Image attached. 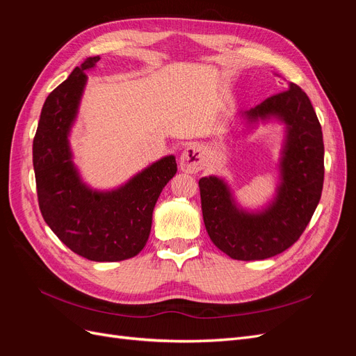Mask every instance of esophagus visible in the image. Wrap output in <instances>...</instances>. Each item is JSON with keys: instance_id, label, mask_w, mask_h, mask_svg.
<instances>
[{"instance_id": "34e87169", "label": "esophagus", "mask_w": 356, "mask_h": 356, "mask_svg": "<svg viewBox=\"0 0 356 356\" xmlns=\"http://www.w3.org/2000/svg\"><path fill=\"white\" fill-rule=\"evenodd\" d=\"M204 166V148L200 144H190L179 157V168L186 174H196Z\"/></svg>"}]
</instances>
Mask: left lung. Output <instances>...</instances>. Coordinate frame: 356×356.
Masks as SVG:
<instances>
[{"instance_id": "1", "label": "left lung", "mask_w": 356, "mask_h": 356, "mask_svg": "<svg viewBox=\"0 0 356 356\" xmlns=\"http://www.w3.org/2000/svg\"><path fill=\"white\" fill-rule=\"evenodd\" d=\"M239 115L248 131L268 122L285 126L276 193L261 209H245L224 178L203 177V222L213 245L233 260H264L297 242L318 207L324 186L322 129L307 95L294 83Z\"/></svg>"}]
</instances>
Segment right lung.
Instances as JSON below:
<instances>
[{"label": "right lung", "instance_id": "add662e5", "mask_svg": "<svg viewBox=\"0 0 356 356\" xmlns=\"http://www.w3.org/2000/svg\"><path fill=\"white\" fill-rule=\"evenodd\" d=\"M98 60L86 59L47 96L32 161L41 215L62 243L90 261H122L145 246L156 202L177 174V161L172 154L161 157L113 190H95L83 181L70 134L88 83L86 71Z\"/></svg>", "mask_w": 356, "mask_h": 356}]
</instances>
